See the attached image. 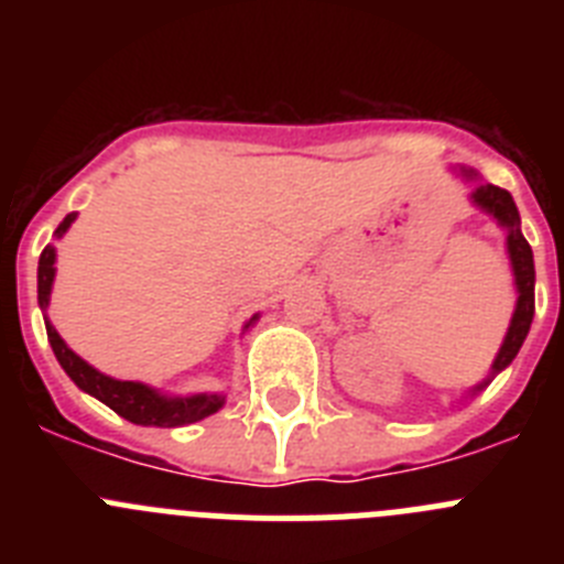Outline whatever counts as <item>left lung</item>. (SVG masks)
Instances as JSON below:
<instances>
[{"label":"left lung","instance_id":"obj_1","mask_svg":"<svg viewBox=\"0 0 564 564\" xmlns=\"http://www.w3.org/2000/svg\"><path fill=\"white\" fill-rule=\"evenodd\" d=\"M452 174H457L463 183L471 186L468 192V200L471 206L486 212L497 226L506 231V253L508 262H511V273H514V288H517V305L514 313H511V322H508L506 338H502L500 350H497L495 361H491V370L488 376L482 378L480 383H475L468 395H477L488 387V383L495 381V376H500L506 370L508 364L514 361L517 352H520L522 341H525L528 330H531V322H534V251L528 246V239L522 237L520 228V212H517L514 197L500 186H491L475 172V169L468 166H452Z\"/></svg>","mask_w":564,"mask_h":564}]
</instances>
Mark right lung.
<instances>
[{"label": "right lung", "instance_id": "add662e5", "mask_svg": "<svg viewBox=\"0 0 564 564\" xmlns=\"http://www.w3.org/2000/svg\"><path fill=\"white\" fill-rule=\"evenodd\" d=\"M78 214H67L62 223H58L56 234L53 237L62 239L67 234V228L76 223ZM53 279H56V246H47L39 257V307L44 313V327H47V341L56 352L62 370L67 372L69 381L76 383L78 390L87 392V395L98 398L101 403H107L109 410L118 412L121 417H127L129 423H138V426H186V423H197L203 417L214 415L217 410H223L226 403V392H194V395H166V392L154 390L143 381H121V378H112L107 372L96 370L93 364L84 361L78 352H73L67 347L58 330L50 325L47 307H50V293H53ZM259 322V313H253L246 322L242 330H248L251 325Z\"/></svg>", "mask_w": 564, "mask_h": 564}]
</instances>
